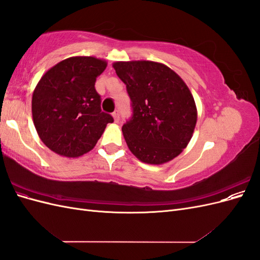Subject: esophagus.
Listing matches in <instances>:
<instances>
[{
    "mask_svg": "<svg viewBox=\"0 0 260 260\" xmlns=\"http://www.w3.org/2000/svg\"><path fill=\"white\" fill-rule=\"evenodd\" d=\"M113 117H114V120H115V122H118V121H119V112H118V111H115V112L113 113Z\"/></svg>",
    "mask_w": 260,
    "mask_h": 260,
    "instance_id": "1",
    "label": "esophagus"
}]
</instances>
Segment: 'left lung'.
<instances>
[{
	"instance_id": "left-lung-1",
	"label": "left lung",
	"mask_w": 260,
	"mask_h": 260,
	"mask_svg": "<svg viewBox=\"0 0 260 260\" xmlns=\"http://www.w3.org/2000/svg\"><path fill=\"white\" fill-rule=\"evenodd\" d=\"M113 67L132 102L131 119L122 125L131 153L145 164L172 160L187 146L198 120L190 89L160 62L116 61Z\"/></svg>"
}]
</instances>
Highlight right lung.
I'll return each mask as SVG.
<instances>
[{
	"label": "right lung",
	"mask_w": 260,
	"mask_h": 260,
	"mask_svg": "<svg viewBox=\"0 0 260 260\" xmlns=\"http://www.w3.org/2000/svg\"><path fill=\"white\" fill-rule=\"evenodd\" d=\"M107 62L74 56L50 68L38 82L31 109L36 130L51 151L65 157L90 152L113 117L102 112L94 84Z\"/></svg>",
	"instance_id": "obj_1"
}]
</instances>
